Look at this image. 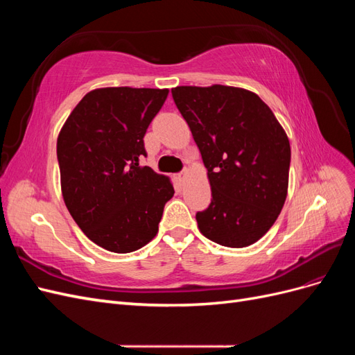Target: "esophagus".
<instances>
[{
  "label": "esophagus",
  "mask_w": 355,
  "mask_h": 355,
  "mask_svg": "<svg viewBox=\"0 0 355 355\" xmlns=\"http://www.w3.org/2000/svg\"><path fill=\"white\" fill-rule=\"evenodd\" d=\"M187 173H188V168H184V171H182V173H179V175L176 176V179L180 182V184H182V182L185 180V178H187Z\"/></svg>",
  "instance_id": "1"
}]
</instances>
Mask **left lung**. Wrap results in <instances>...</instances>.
<instances>
[{
    "label": "left lung",
    "mask_w": 355,
    "mask_h": 355,
    "mask_svg": "<svg viewBox=\"0 0 355 355\" xmlns=\"http://www.w3.org/2000/svg\"><path fill=\"white\" fill-rule=\"evenodd\" d=\"M171 96L207 168L210 206L196 219L204 237L247 247L268 232L287 197L290 144L259 96L240 87L180 85Z\"/></svg>",
    "instance_id": "8db88e82"
}]
</instances>
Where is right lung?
Returning <instances> with one entry per match:
<instances>
[{
    "mask_svg": "<svg viewBox=\"0 0 355 355\" xmlns=\"http://www.w3.org/2000/svg\"><path fill=\"white\" fill-rule=\"evenodd\" d=\"M167 89L89 92L58 137L62 196L73 220L105 250L130 253L158 232L175 189L167 176L139 164L144 136Z\"/></svg>",
    "mask_w": 355,
    "mask_h": 355,
    "instance_id": "obj_1",
    "label": "right lung"
}]
</instances>
